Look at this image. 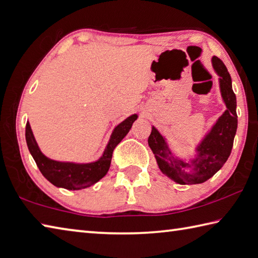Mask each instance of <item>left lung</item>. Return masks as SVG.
<instances>
[{
  "mask_svg": "<svg viewBox=\"0 0 258 258\" xmlns=\"http://www.w3.org/2000/svg\"><path fill=\"white\" fill-rule=\"evenodd\" d=\"M212 66L220 77V92L227 110L199 144L197 157L192 159L191 163L175 158L168 148L166 140L154 125L148 138V145L153 150L160 171L174 182L182 185L200 184L212 177L227 162L234 145L238 120L236 112L237 102L232 91L231 77L222 60L216 56L212 57ZM187 168H190L188 171Z\"/></svg>",
  "mask_w": 258,
  "mask_h": 258,
  "instance_id": "left-lung-1",
  "label": "left lung"
}]
</instances>
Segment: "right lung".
<instances>
[{
	"mask_svg": "<svg viewBox=\"0 0 258 258\" xmlns=\"http://www.w3.org/2000/svg\"><path fill=\"white\" fill-rule=\"evenodd\" d=\"M137 118V114H133L116 125L112 135H111L103 155L93 163L76 164L70 162H58V160L46 157L38 147L29 122H27L26 125V140L29 152L32 155L41 174L48 181L57 187L81 189L93 185L102 177L105 176L110 168L114 148L127 136Z\"/></svg>",
	"mask_w": 258,
	"mask_h": 258,
	"instance_id": "add662e5",
	"label": "right lung"
}]
</instances>
